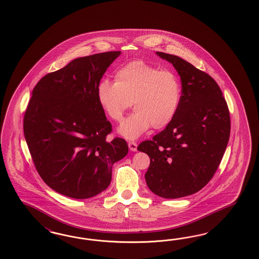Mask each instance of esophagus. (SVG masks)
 <instances>
[{
    "instance_id": "esophagus-1",
    "label": "esophagus",
    "mask_w": 259,
    "mask_h": 259,
    "mask_svg": "<svg viewBox=\"0 0 259 259\" xmlns=\"http://www.w3.org/2000/svg\"><path fill=\"white\" fill-rule=\"evenodd\" d=\"M128 146H129L130 151H133V152H136L137 148H138V144L135 141H129L128 142Z\"/></svg>"
}]
</instances>
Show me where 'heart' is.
I'll list each match as a JSON object with an SVG mask.
<instances>
[{
	"label": "heart",
	"mask_w": 259,
	"mask_h": 259,
	"mask_svg": "<svg viewBox=\"0 0 259 259\" xmlns=\"http://www.w3.org/2000/svg\"><path fill=\"white\" fill-rule=\"evenodd\" d=\"M97 98L104 114L117 122L133 103L136 112L119 126L118 133L136 140L150 126L161 129L172 121L181 102V79L172 71L137 60L118 68L115 82L101 80Z\"/></svg>",
	"instance_id": "1"
}]
</instances>
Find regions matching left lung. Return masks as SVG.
<instances>
[{
    "label": "left lung",
    "instance_id": "left-lung-1",
    "mask_svg": "<svg viewBox=\"0 0 259 259\" xmlns=\"http://www.w3.org/2000/svg\"><path fill=\"white\" fill-rule=\"evenodd\" d=\"M156 53L181 76V102L164 130L142 141L138 150L150 157L145 174L150 190L164 198H179L201 190L217 172L230 138V113L210 75L178 56Z\"/></svg>",
    "mask_w": 259,
    "mask_h": 259
}]
</instances>
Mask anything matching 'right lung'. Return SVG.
I'll return each mask as SVG.
<instances>
[{"mask_svg": "<svg viewBox=\"0 0 259 259\" xmlns=\"http://www.w3.org/2000/svg\"><path fill=\"white\" fill-rule=\"evenodd\" d=\"M120 51L73 60L40 78L24 117V133L42 181L63 196L84 199L109 186L112 167L125 157L123 139L106 141L112 125L97 87Z\"/></svg>", "mask_w": 259, "mask_h": 259, "instance_id": "1", "label": "right lung"}]
</instances>
